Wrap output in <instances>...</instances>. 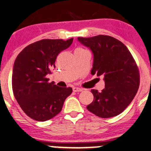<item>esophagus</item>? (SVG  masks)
<instances>
[{"instance_id": "34e87169", "label": "esophagus", "mask_w": 151, "mask_h": 151, "mask_svg": "<svg viewBox=\"0 0 151 151\" xmlns=\"http://www.w3.org/2000/svg\"><path fill=\"white\" fill-rule=\"evenodd\" d=\"M82 91V89H81V88L73 87V91H74V92H79V91Z\"/></svg>"}]
</instances>
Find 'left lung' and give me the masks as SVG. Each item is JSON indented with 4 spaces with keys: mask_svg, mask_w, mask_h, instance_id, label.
<instances>
[{
    "mask_svg": "<svg viewBox=\"0 0 151 151\" xmlns=\"http://www.w3.org/2000/svg\"><path fill=\"white\" fill-rule=\"evenodd\" d=\"M93 55L91 73L104 76L105 88L101 92L91 89L93 101L86 106L101 118L116 116L125 110L136 96L140 74L132 55L119 40L108 35L78 37Z\"/></svg>",
    "mask_w": 151,
    "mask_h": 151,
    "instance_id": "1",
    "label": "left lung"
}]
</instances>
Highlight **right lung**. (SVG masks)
I'll return each instance as SVG.
<instances>
[{"mask_svg":"<svg viewBox=\"0 0 151 151\" xmlns=\"http://www.w3.org/2000/svg\"><path fill=\"white\" fill-rule=\"evenodd\" d=\"M73 38L44 39L29 45L14 62L12 87L22 110L31 119L45 121L61 111L64 102L72 92L71 87H59L49 82L47 74L55 68V61L62 50L68 48Z\"/></svg>","mask_w":151,"mask_h":151,"instance_id":"add662e5","label":"right lung"}]
</instances>
